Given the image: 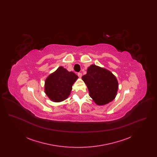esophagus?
I'll return each instance as SVG.
<instances>
[{
  "mask_svg": "<svg viewBox=\"0 0 157 157\" xmlns=\"http://www.w3.org/2000/svg\"><path fill=\"white\" fill-rule=\"evenodd\" d=\"M78 76H79V78H81L82 77V74H81V73H78Z\"/></svg>",
  "mask_w": 157,
  "mask_h": 157,
  "instance_id": "obj_1",
  "label": "esophagus"
}]
</instances>
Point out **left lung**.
Returning a JSON list of instances; mask_svg holds the SVG:
<instances>
[{"label": "left lung", "instance_id": "8db88e82", "mask_svg": "<svg viewBox=\"0 0 157 157\" xmlns=\"http://www.w3.org/2000/svg\"><path fill=\"white\" fill-rule=\"evenodd\" d=\"M82 79L89 90L90 97L97 105L109 103L117 95L118 80L110 71L104 67L91 65Z\"/></svg>", "mask_w": 157, "mask_h": 157}]
</instances>
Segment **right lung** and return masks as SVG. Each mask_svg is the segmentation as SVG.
Returning a JSON list of instances; mask_svg holds the SVG:
<instances>
[{
	"instance_id": "obj_1",
	"label": "right lung",
	"mask_w": 157,
	"mask_h": 157,
	"mask_svg": "<svg viewBox=\"0 0 157 157\" xmlns=\"http://www.w3.org/2000/svg\"><path fill=\"white\" fill-rule=\"evenodd\" d=\"M78 76L73 72H69L59 67L45 79L44 91L47 97L54 102L67 99L71 94L72 85Z\"/></svg>"
}]
</instances>
